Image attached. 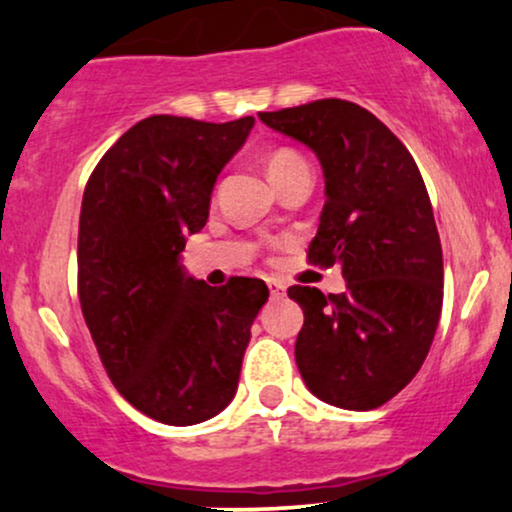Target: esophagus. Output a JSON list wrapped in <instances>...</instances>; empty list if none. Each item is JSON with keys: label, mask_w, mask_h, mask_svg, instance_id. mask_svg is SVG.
Returning a JSON list of instances; mask_svg holds the SVG:
<instances>
[{"label": "esophagus", "mask_w": 512, "mask_h": 512, "mask_svg": "<svg viewBox=\"0 0 512 512\" xmlns=\"http://www.w3.org/2000/svg\"><path fill=\"white\" fill-rule=\"evenodd\" d=\"M267 286H269V296H272V298H284L286 296V284H284V281L267 279Z\"/></svg>", "instance_id": "esophagus-1"}]
</instances>
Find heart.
Segmentation results:
<instances>
[{
  "label": "heart",
  "mask_w": 512,
  "mask_h": 512,
  "mask_svg": "<svg viewBox=\"0 0 512 512\" xmlns=\"http://www.w3.org/2000/svg\"><path fill=\"white\" fill-rule=\"evenodd\" d=\"M296 166H305L303 158L298 156V154H293V151L281 149V151H276V154L269 156L267 173H269V178H276V175H279V173H286V170H291V168H296Z\"/></svg>",
  "instance_id": "1"
}]
</instances>
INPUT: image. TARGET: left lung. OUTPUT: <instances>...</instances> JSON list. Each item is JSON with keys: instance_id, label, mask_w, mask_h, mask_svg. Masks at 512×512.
Segmentation results:
<instances>
[{"instance_id": "8db88e82", "label": "left lung", "mask_w": 512, "mask_h": 512, "mask_svg": "<svg viewBox=\"0 0 512 512\" xmlns=\"http://www.w3.org/2000/svg\"><path fill=\"white\" fill-rule=\"evenodd\" d=\"M308 146L325 175V207L308 262L339 264L344 293L291 286L303 308L296 363L322 402L383 407L426 361L443 308V250L414 158L361 105L325 98L260 113Z\"/></svg>"}]
</instances>
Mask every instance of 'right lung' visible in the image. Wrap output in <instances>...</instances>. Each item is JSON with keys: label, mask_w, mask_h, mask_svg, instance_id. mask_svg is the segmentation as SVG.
<instances>
[{"label": "right lung", "mask_w": 512, "mask_h": 512, "mask_svg": "<svg viewBox=\"0 0 512 512\" xmlns=\"http://www.w3.org/2000/svg\"><path fill=\"white\" fill-rule=\"evenodd\" d=\"M252 125L151 115L110 146L84 190L81 313L117 392L161 424H202L228 407L269 298L262 279L216 289L180 262Z\"/></svg>", "instance_id": "right-lung-1"}]
</instances>
